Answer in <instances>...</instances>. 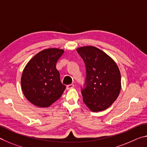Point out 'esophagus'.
I'll use <instances>...</instances> for the list:
<instances>
[{
  "label": "esophagus",
  "instance_id": "obj_1",
  "mask_svg": "<svg viewBox=\"0 0 147 147\" xmlns=\"http://www.w3.org/2000/svg\"><path fill=\"white\" fill-rule=\"evenodd\" d=\"M74 87V84H68V85L66 86V89H67V90H69V89L73 88Z\"/></svg>",
  "mask_w": 147,
  "mask_h": 147
}]
</instances>
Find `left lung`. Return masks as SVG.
I'll return each mask as SVG.
<instances>
[{"label": "left lung", "instance_id": "left-lung-1", "mask_svg": "<svg viewBox=\"0 0 147 147\" xmlns=\"http://www.w3.org/2000/svg\"><path fill=\"white\" fill-rule=\"evenodd\" d=\"M77 50L86 69V86L81 92L83 102L92 112L107 109L116 100L121 88L117 64L95 46H82Z\"/></svg>", "mask_w": 147, "mask_h": 147}]
</instances>
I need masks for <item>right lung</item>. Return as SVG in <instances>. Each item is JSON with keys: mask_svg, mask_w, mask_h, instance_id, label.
I'll use <instances>...</instances> for the list:
<instances>
[{"mask_svg": "<svg viewBox=\"0 0 147 147\" xmlns=\"http://www.w3.org/2000/svg\"><path fill=\"white\" fill-rule=\"evenodd\" d=\"M63 53V49H45L26 64L20 83L23 94L31 103L47 108L62 96L66 86L61 82L56 63Z\"/></svg>", "mask_w": 147, "mask_h": 147, "instance_id": "1", "label": "right lung"}]
</instances>
